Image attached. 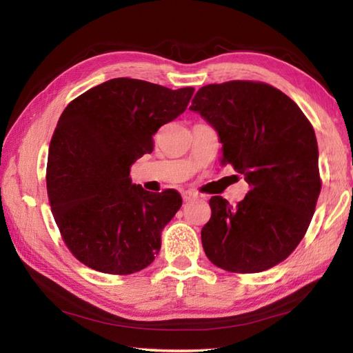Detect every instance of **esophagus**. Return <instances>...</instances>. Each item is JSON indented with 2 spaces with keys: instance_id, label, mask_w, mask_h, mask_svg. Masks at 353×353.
Segmentation results:
<instances>
[{
  "instance_id": "34e87169",
  "label": "esophagus",
  "mask_w": 353,
  "mask_h": 353,
  "mask_svg": "<svg viewBox=\"0 0 353 353\" xmlns=\"http://www.w3.org/2000/svg\"><path fill=\"white\" fill-rule=\"evenodd\" d=\"M196 197H197L196 192H192V191H183V192H182L183 201H191V200H194Z\"/></svg>"
}]
</instances>
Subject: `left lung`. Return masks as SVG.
Instances as JSON below:
<instances>
[{
	"label": "left lung",
	"instance_id": "obj_1",
	"mask_svg": "<svg viewBox=\"0 0 353 353\" xmlns=\"http://www.w3.org/2000/svg\"><path fill=\"white\" fill-rule=\"evenodd\" d=\"M190 110L214 127L221 162L250 186L235 208L220 196L209 200L206 256L232 273L274 267L302 241L321 190L311 123L279 89L241 80L199 89Z\"/></svg>",
	"mask_w": 353,
	"mask_h": 353
}]
</instances>
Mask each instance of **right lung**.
Here are the masks:
<instances>
[{
  "mask_svg": "<svg viewBox=\"0 0 353 353\" xmlns=\"http://www.w3.org/2000/svg\"><path fill=\"white\" fill-rule=\"evenodd\" d=\"M194 88L112 79L72 100L56 125L47 191L65 244L97 272L130 274L152 264L162 229L182 206L174 190L148 192L130 167L153 134L183 114Z\"/></svg>",
  "mask_w": 353,
  "mask_h": 353,
  "instance_id": "add662e5",
  "label": "right lung"
}]
</instances>
